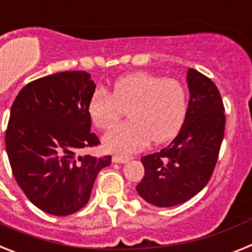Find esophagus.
<instances>
[{
    "instance_id": "esophagus-1",
    "label": "esophagus",
    "mask_w": 252,
    "mask_h": 252,
    "mask_svg": "<svg viewBox=\"0 0 252 252\" xmlns=\"http://www.w3.org/2000/svg\"><path fill=\"white\" fill-rule=\"evenodd\" d=\"M129 161V157H122V156H114L113 162L115 163H126Z\"/></svg>"
}]
</instances>
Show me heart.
<instances>
[{"instance_id":"b5f03b06","label":"heart","mask_w":252,"mask_h":252,"mask_svg":"<svg viewBox=\"0 0 252 252\" xmlns=\"http://www.w3.org/2000/svg\"><path fill=\"white\" fill-rule=\"evenodd\" d=\"M126 110L130 122L102 138L105 150L122 157L138 152L150 141H168L179 132L188 110L187 90L175 78L137 72L119 78L111 95L97 89L87 105L90 119L99 129L113 126Z\"/></svg>"}]
</instances>
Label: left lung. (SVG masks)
<instances>
[{"instance_id":"left-lung-1","label":"left lung","mask_w":252,"mask_h":252,"mask_svg":"<svg viewBox=\"0 0 252 252\" xmlns=\"http://www.w3.org/2000/svg\"><path fill=\"white\" fill-rule=\"evenodd\" d=\"M190 100L179 134L159 152L142 157L144 178L135 190L156 207H174L196 195L211 179L224 135L222 97L212 80L189 68Z\"/></svg>"}]
</instances>
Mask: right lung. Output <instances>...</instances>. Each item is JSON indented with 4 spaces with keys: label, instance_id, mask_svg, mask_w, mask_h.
Segmentation results:
<instances>
[{
    "label": "right lung",
    "instance_id": "right-lung-1",
    "mask_svg": "<svg viewBox=\"0 0 252 252\" xmlns=\"http://www.w3.org/2000/svg\"><path fill=\"white\" fill-rule=\"evenodd\" d=\"M95 87L87 72H60L26 85L11 106L5 144L12 174L45 213L84 208L99 171L111 162V156H78L100 144L87 113Z\"/></svg>",
    "mask_w": 252,
    "mask_h": 252
}]
</instances>
